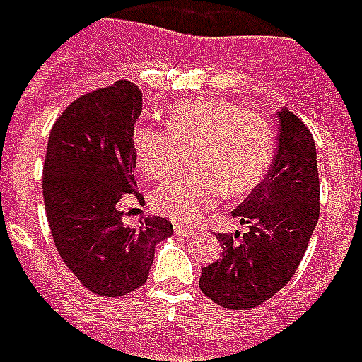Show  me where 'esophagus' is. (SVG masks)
I'll return each instance as SVG.
<instances>
[{
	"instance_id": "34e87169",
	"label": "esophagus",
	"mask_w": 362,
	"mask_h": 362,
	"mask_svg": "<svg viewBox=\"0 0 362 362\" xmlns=\"http://www.w3.org/2000/svg\"><path fill=\"white\" fill-rule=\"evenodd\" d=\"M174 233H176V236H194L196 228L186 227V225H174Z\"/></svg>"
}]
</instances>
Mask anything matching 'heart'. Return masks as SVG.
Listing matches in <instances>:
<instances>
[{
    "mask_svg": "<svg viewBox=\"0 0 362 362\" xmlns=\"http://www.w3.org/2000/svg\"><path fill=\"white\" fill-rule=\"evenodd\" d=\"M137 166L147 178L160 180L188 153L194 168L174 174L153 194L155 211L176 223H192L204 215L227 189L243 196L258 186L273 158V132L256 112L221 98L174 104L166 129L139 126L132 134Z\"/></svg>",
    "mask_w": 362,
    "mask_h": 362,
    "instance_id": "b5f03b06",
    "label": "heart"
}]
</instances>
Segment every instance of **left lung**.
I'll use <instances>...</instances> for the list:
<instances>
[{"mask_svg":"<svg viewBox=\"0 0 362 362\" xmlns=\"http://www.w3.org/2000/svg\"><path fill=\"white\" fill-rule=\"evenodd\" d=\"M277 118V155L269 173L233 211L248 233L217 236L223 258L202 269L199 288L223 308H254L285 287L318 223L320 180L312 134L285 106Z\"/></svg>","mask_w":362,"mask_h":362,"instance_id":"obj_1","label":"left lung"}]
</instances>
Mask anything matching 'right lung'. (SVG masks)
I'll list each match as a JSON object with an SVG mask.
<instances>
[{
  "instance_id": "add662e5",
  "label": "right lung",
  "mask_w": 362,
  "mask_h": 362,
  "mask_svg": "<svg viewBox=\"0 0 362 362\" xmlns=\"http://www.w3.org/2000/svg\"><path fill=\"white\" fill-rule=\"evenodd\" d=\"M141 103L129 81L96 89L69 104L48 137L42 194L54 243L81 285L103 296L141 287L155 246L173 235L163 217L129 228L118 209L134 192L132 134Z\"/></svg>"
}]
</instances>
